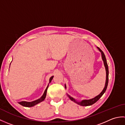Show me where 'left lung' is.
Wrapping results in <instances>:
<instances>
[{
  "label": "left lung",
  "instance_id": "obj_1",
  "mask_svg": "<svg viewBox=\"0 0 125 125\" xmlns=\"http://www.w3.org/2000/svg\"><path fill=\"white\" fill-rule=\"evenodd\" d=\"M98 49L99 50V51L101 52H102V59L104 61V65H105V69H106V79L105 86L104 87V88L103 90L102 91V92H101L99 95H97V96H96L94 98H92V99H89V100H82V102H76V101L75 99H74L73 97H71L69 96V95H68L70 100L73 101V102H74L76 103L77 104H78L79 105L83 106H87L91 105L92 104H94L95 102H97V101L100 99V97L103 95V94H104L105 92L106 91V90L107 87V85H108V65H107V63L106 59V57H105V55L104 54V53L98 47ZM65 87L66 88L65 85Z\"/></svg>",
  "mask_w": 125,
  "mask_h": 125
}]
</instances>
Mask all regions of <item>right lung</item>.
Masks as SVG:
<instances>
[{"mask_svg":"<svg viewBox=\"0 0 125 125\" xmlns=\"http://www.w3.org/2000/svg\"><path fill=\"white\" fill-rule=\"evenodd\" d=\"M53 77H54V76H52V77H50V78L49 79V83L51 82ZM48 87V85L46 89L45 90L43 94L42 95V96L40 98V99H39L38 100H36L35 101H33V102H19V104H20V105H21L22 106H25V107H32V106H34V105L38 104H39V103H40V102H42V101H43L44 100L45 98H46V96L47 91Z\"/></svg>","mask_w":125,"mask_h":125,"instance_id":"add662e5","label":"right lung"}]
</instances>
